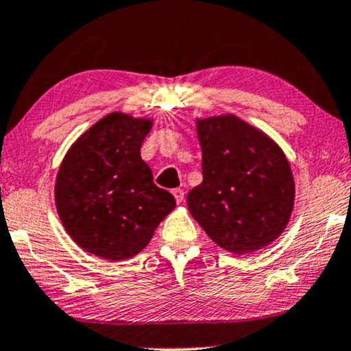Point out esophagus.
<instances>
[{
	"instance_id": "obj_1",
	"label": "esophagus",
	"mask_w": 351,
	"mask_h": 351,
	"mask_svg": "<svg viewBox=\"0 0 351 351\" xmlns=\"http://www.w3.org/2000/svg\"><path fill=\"white\" fill-rule=\"evenodd\" d=\"M173 193V195H175V199H176V202H183V199H184V191L183 189H180V188H176V189H173L171 191Z\"/></svg>"
}]
</instances>
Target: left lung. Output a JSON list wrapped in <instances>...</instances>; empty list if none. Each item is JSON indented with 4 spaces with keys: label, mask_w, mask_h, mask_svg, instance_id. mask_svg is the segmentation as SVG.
Returning a JSON list of instances; mask_svg holds the SVG:
<instances>
[{
    "label": "left lung",
    "mask_w": 351,
    "mask_h": 351,
    "mask_svg": "<svg viewBox=\"0 0 351 351\" xmlns=\"http://www.w3.org/2000/svg\"><path fill=\"white\" fill-rule=\"evenodd\" d=\"M204 181L188 194L193 218L232 254L268 245L293 207L291 165L278 144L234 115L197 121Z\"/></svg>",
    "instance_id": "obj_1"
}]
</instances>
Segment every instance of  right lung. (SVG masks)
Instances as JSON below:
<instances>
[{
    "label": "right lung",
    "mask_w": 351,
    "mask_h": 351,
    "mask_svg": "<svg viewBox=\"0 0 351 351\" xmlns=\"http://www.w3.org/2000/svg\"><path fill=\"white\" fill-rule=\"evenodd\" d=\"M149 130V120L107 115L70 147L59 168L60 221L82 249L101 258L136 255L176 205L141 158Z\"/></svg>",
    "instance_id": "right-lung-1"
}]
</instances>
